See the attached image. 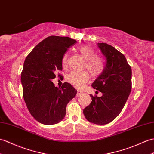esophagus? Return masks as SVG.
I'll use <instances>...</instances> for the list:
<instances>
[{"label": "esophagus", "instance_id": "obj_1", "mask_svg": "<svg viewBox=\"0 0 154 154\" xmlns=\"http://www.w3.org/2000/svg\"><path fill=\"white\" fill-rule=\"evenodd\" d=\"M82 93H83V92H82L81 91H77V94H76V96H77V97H78V96H81V95L82 94Z\"/></svg>", "mask_w": 154, "mask_h": 154}]
</instances>
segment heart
<instances>
[{
  "mask_svg": "<svg viewBox=\"0 0 154 154\" xmlns=\"http://www.w3.org/2000/svg\"><path fill=\"white\" fill-rule=\"evenodd\" d=\"M77 51L86 60L84 69H87L91 75L97 77L102 74L104 69V61L101 56L95 55V52L90 46L81 45L77 48ZM68 62V54H64L62 64L63 67H66ZM67 80L70 84L77 88H82L89 80V74L87 71L76 72L73 71L68 74Z\"/></svg>",
  "mask_w": 154,
  "mask_h": 154,
  "instance_id": "heart-1",
  "label": "heart"
}]
</instances>
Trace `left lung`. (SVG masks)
Listing matches in <instances>:
<instances>
[{"label": "left lung", "mask_w": 154, "mask_h": 154, "mask_svg": "<svg viewBox=\"0 0 154 154\" xmlns=\"http://www.w3.org/2000/svg\"><path fill=\"white\" fill-rule=\"evenodd\" d=\"M98 46L106 62L92 87L102 96L90 94L92 102L83 109V113L91 123L106 125L115 119L125 105L132 88V71L125 56L113 46L103 42Z\"/></svg>", "instance_id": "left-lung-1"}]
</instances>
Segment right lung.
Here are the masks:
<instances>
[{"label":"right lung","mask_w":154,"mask_h":154,"mask_svg":"<svg viewBox=\"0 0 154 154\" xmlns=\"http://www.w3.org/2000/svg\"><path fill=\"white\" fill-rule=\"evenodd\" d=\"M76 42L67 37L50 36L26 57L21 74L23 95L28 110L39 123L54 125L62 121L66 106L77 91L68 83L55 87V73L62 70V59L69 46Z\"/></svg>","instance_id":"1"}]
</instances>
